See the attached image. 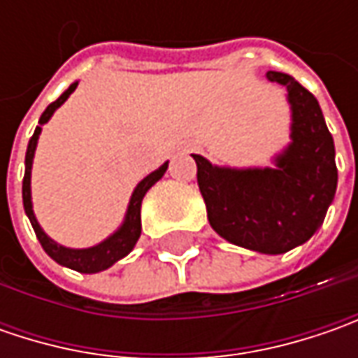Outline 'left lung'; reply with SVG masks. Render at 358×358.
<instances>
[{
  "instance_id": "obj_1",
  "label": "left lung",
  "mask_w": 358,
  "mask_h": 358,
  "mask_svg": "<svg viewBox=\"0 0 358 358\" xmlns=\"http://www.w3.org/2000/svg\"><path fill=\"white\" fill-rule=\"evenodd\" d=\"M289 91L293 143L275 169L213 167L201 155L197 183L211 227L229 243L267 255L287 253L323 225L337 191L335 141L317 97L287 73L268 71Z\"/></svg>"
}]
</instances>
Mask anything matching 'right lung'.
<instances>
[{
  "mask_svg": "<svg viewBox=\"0 0 358 358\" xmlns=\"http://www.w3.org/2000/svg\"><path fill=\"white\" fill-rule=\"evenodd\" d=\"M77 83H71L65 93H62L53 103L48 105V109L41 113L39 117V125L48 123L49 117L53 115V111L59 107V105L76 91ZM41 133V127H35L34 137L29 139V145H27V153H25V175H23V207H25V213L31 221V227H34L37 239L41 243L43 251L53 259L57 261L63 267L73 268V271H79V273H99V271H105L109 268L113 263H117L119 259H123L125 255L131 253V249L135 247V243L141 235V201H143L145 193L151 189V187L157 183L159 179L163 177V173L167 171V163L161 165L157 171H153L151 175H147L143 181L139 185L135 187L133 195H131L129 201V209H127V215H125V221L119 229L117 233H113L111 237L95 247H90V249H67V247H62L57 245L55 241H51L41 231L37 219H35L34 209H31V161H34L35 153V145H37V137Z\"/></svg>",
  "mask_w": 358,
  "mask_h": 358,
  "instance_id": "right-lung-1",
  "label": "right lung"
}]
</instances>
